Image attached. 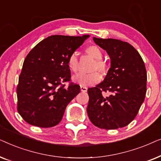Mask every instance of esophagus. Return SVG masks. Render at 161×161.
<instances>
[{"instance_id": "obj_1", "label": "esophagus", "mask_w": 161, "mask_h": 161, "mask_svg": "<svg viewBox=\"0 0 161 161\" xmlns=\"http://www.w3.org/2000/svg\"><path fill=\"white\" fill-rule=\"evenodd\" d=\"M87 88L86 87H85V86H80V91L82 92H87Z\"/></svg>"}]
</instances>
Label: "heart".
<instances>
[{
    "label": "heart",
    "instance_id": "heart-1",
    "mask_svg": "<svg viewBox=\"0 0 161 161\" xmlns=\"http://www.w3.org/2000/svg\"><path fill=\"white\" fill-rule=\"evenodd\" d=\"M86 53L92 57L94 61L91 70H97L102 74H105L107 72L108 66L104 61H103V53L102 50L97 46L92 45L88 47L86 49ZM67 66L72 72H76L78 70V55L76 53H72L67 58ZM101 80V77L97 72H92L90 73H80L73 77V81L78 83L82 86H89L99 83Z\"/></svg>",
    "mask_w": 161,
    "mask_h": 161
}]
</instances>
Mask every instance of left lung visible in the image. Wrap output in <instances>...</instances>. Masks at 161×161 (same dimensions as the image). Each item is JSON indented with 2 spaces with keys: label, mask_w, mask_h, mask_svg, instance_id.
I'll use <instances>...</instances> for the list:
<instances>
[{
  "label": "left lung",
  "mask_w": 161,
  "mask_h": 161,
  "mask_svg": "<svg viewBox=\"0 0 161 161\" xmlns=\"http://www.w3.org/2000/svg\"><path fill=\"white\" fill-rule=\"evenodd\" d=\"M111 58L104 80L89 88L87 114L92 124L106 130L127 126L137 115L147 92V71L138 52L129 43L93 37ZM103 92H109L105 97Z\"/></svg>",
  "instance_id": "1"
}]
</instances>
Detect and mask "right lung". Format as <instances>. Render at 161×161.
Segmentation results:
<instances>
[{
  "instance_id": "add662e5",
  "label": "right lung",
  "mask_w": 161,
  "mask_h": 161,
  "mask_svg": "<svg viewBox=\"0 0 161 161\" xmlns=\"http://www.w3.org/2000/svg\"><path fill=\"white\" fill-rule=\"evenodd\" d=\"M89 35H53L39 42L23 62L17 88V111L28 124L51 127L61 122L67 105L80 93L71 83L67 58Z\"/></svg>"
}]
</instances>
